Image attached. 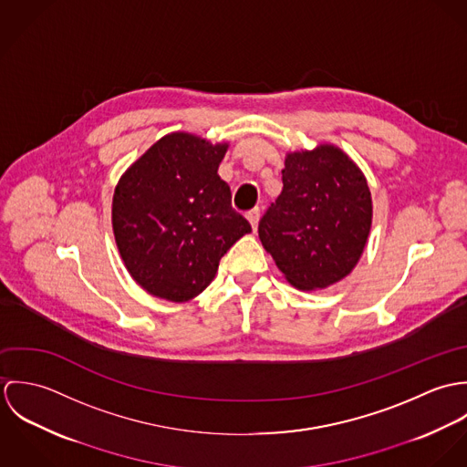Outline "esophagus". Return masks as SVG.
<instances>
[{"instance_id": "34e87169", "label": "esophagus", "mask_w": 467, "mask_h": 467, "mask_svg": "<svg viewBox=\"0 0 467 467\" xmlns=\"http://www.w3.org/2000/svg\"><path fill=\"white\" fill-rule=\"evenodd\" d=\"M246 219L250 221V224H252V228H254V232H255V230H257V226H259L261 210H259V208H254V210H250V212H248V215H246Z\"/></svg>"}]
</instances>
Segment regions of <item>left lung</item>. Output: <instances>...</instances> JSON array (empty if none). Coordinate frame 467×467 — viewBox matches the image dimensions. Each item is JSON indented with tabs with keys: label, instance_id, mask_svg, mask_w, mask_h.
Returning a JSON list of instances; mask_svg holds the SVG:
<instances>
[{
	"label": "left lung",
	"instance_id": "1",
	"mask_svg": "<svg viewBox=\"0 0 467 467\" xmlns=\"http://www.w3.org/2000/svg\"><path fill=\"white\" fill-rule=\"evenodd\" d=\"M282 192L259 223V237L285 280L326 289L359 263L372 226L361 169L333 143L285 154Z\"/></svg>",
	"mask_w": 467,
	"mask_h": 467
}]
</instances>
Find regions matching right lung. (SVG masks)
Returning <instances> with one entry per match:
<instances>
[{
  "mask_svg": "<svg viewBox=\"0 0 467 467\" xmlns=\"http://www.w3.org/2000/svg\"><path fill=\"white\" fill-rule=\"evenodd\" d=\"M228 143L196 134H165L115 187V241L134 282L149 295L189 302L213 280L221 257L250 223L232 208L217 169Z\"/></svg>",
  "mask_w": 467,
  "mask_h": 467,
  "instance_id": "right-lung-1",
  "label": "right lung"
}]
</instances>
